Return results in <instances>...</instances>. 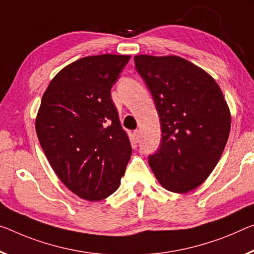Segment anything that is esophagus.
Returning a JSON list of instances; mask_svg holds the SVG:
<instances>
[{
	"label": "esophagus",
	"instance_id": "esophagus-1",
	"mask_svg": "<svg viewBox=\"0 0 254 254\" xmlns=\"http://www.w3.org/2000/svg\"><path fill=\"white\" fill-rule=\"evenodd\" d=\"M132 135H134V138H135V142H138L139 140V130L136 129L132 132Z\"/></svg>",
	"mask_w": 254,
	"mask_h": 254
}]
</instances>
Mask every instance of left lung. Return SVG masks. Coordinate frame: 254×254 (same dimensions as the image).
<instances>
[{
	"mask_svg": "<svg viewBox=\"0 0 254 254\" xmlns=\"http://www.w3.org/2000/svg\"><path fill=\"white\" fill-rule=\"evenodd\" d=\"M161 124V145L149 163L163 189L184 194L200 186L221 157L232 116L217 81L178 56L134 57Z\"/></svg>",
	"mask_w": 254,
	"mask_h": 254,
	"instance_id": "left-lung-1",
	"label": "left lung"
}]
</instances>
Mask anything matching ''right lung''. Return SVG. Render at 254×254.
Segmentation results:
<instances>
[{
	"instance_id": "obj_1",
	"label": "right lung",
	"mask_w": 254,
	"mask_h": 254,
	"mask_svg": "<svg viewBox=\"0 0 254 254\" xmlns=\"http://www.w3.org/2000/svg\"><path fill=\"white\" fill-rule=\"evenodd\" d=\"M130 56L100 54L65 65L43 94L35 128L60 181L87 201L110 196L131 155L110 89Z\"/></svg>"
}]
</instances>
